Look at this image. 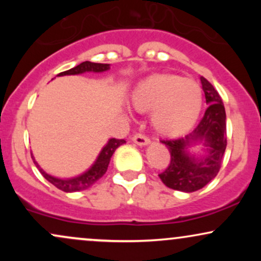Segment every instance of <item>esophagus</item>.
Here are the masks:
<instances>
[{
  "instance_id": "34e87169",
  "label": "esophagus",
  "mask_w": 261,
  "mask_h": 261,
  "mask_svg": "<svg viewBox=\"0 0 261 261\" xmlns=\"http://www.w3.org/2000/svg\"><path fill=\"white\" fill-rule=\"evenodd\" d=\"M133 141L135 143H136V145H139V146H147V145H149V143H151V141H149L148 137H146L145 135H142V134L135 135V136L133 137Z\"/></svg>"
}]
</instances>
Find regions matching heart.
I'll return each mask as SVG.
<instances>
[{
    "label": "heart",
    "instance_id": "b5f03b06",
    "mask_svg": "<svg viewBox=\"0 0 261 261\" xmlns=\"http://www.w3.org/2000/svg\"><path fill=\"white\" fill-rule=\"evenodd\" d=\"M131 103L141 113H151L155 133L166 137L187 134L202 107V92L194 80L178 74H154L135 87Z\"/></svg>",
    "mask_w": 261,
    "mask_h": 261
}]
</instances>
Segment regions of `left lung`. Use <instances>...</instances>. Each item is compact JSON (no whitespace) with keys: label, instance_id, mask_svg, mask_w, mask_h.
Returning a JSON list of instances; mask_svg holds the SVG:
<instances>
[{"label":"left lung","instance_id":"left-lung-1","mask_svg":"<svg viewBox=\"0 0 261 261\" xmlns=\"http://www.w3.org/2000/svg\"><path fill=\"white\" fill-rule=\"evenodd\" d=\"M200 81L208 106L200 124L185 137L162 141L170 152V163L160 174L161 180L166 187L184 193L200 190L217 175L227 146L222 99L205 77ZM197 144L204 146L201 154L191 151Z\"/></svg>","mask_w":261,"mask_h":261}]
</instances>
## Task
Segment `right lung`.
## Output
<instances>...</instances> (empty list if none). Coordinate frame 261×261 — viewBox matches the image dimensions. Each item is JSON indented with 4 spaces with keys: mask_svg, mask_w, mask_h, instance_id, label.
<instances>
[{
    "mask_svg": "<svg viewBox=\"0 0 261 261\" xmlns=\"http://www.w3.org/2000/svg\"><path fill=\"white\" fill-rule=\"evenodd\" d=\"M110 70L109 64H95V62L91 61H85L82 64L77 65L76 67L71 68V70L65 71V72L59 73L58 76H70V74H82L86 72H94V73H100L106 72V71ZM126 142L125 140H118V139H110L107 142V145L101 148L100 153L98 154L97 160L94 161V163L92 164L91 168H88L85 173L82 174L73 176V178H58V176H54L49 173H46L45 170L39 166V163L35 161L34 155L32 153V158L34 161V164L37 166L39 172L41 173V175L46 179L47 181L51 182L54 187H56L60 190L65 191V193H76V191L86 190V189L91 188L94 182H97L99 179L106 174L108 166H109L110 158L115 149L119 146L124 145Z\"/></svg>",
    "mask_w": 261,
    "mask_h": 261,
    "instance_id": "obj_1",
    "label": "right lung"
}]
</instances>
